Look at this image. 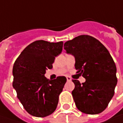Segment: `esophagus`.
<instances>
[{
    "label": "esophagus",
    "instance_id": "esophagus-1",
    "mask_svg": "<svg viewBox=\"0 0 123 123\" xmlns=\"http://www.w3.org/2000/svg\"><path fill=\"white\" fill-rule=\"evenodd\" d=\"M67 81H72V78L69 77V76H67Z\"/></svg>",
    "mask_w": 123,
    "mask_h": 123
}]
</instances>
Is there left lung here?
<instances>
[{
  "instance_id": "left-lung-1",
  "label": "left lung",
  "mask_w": 123,
  "mask_h": 123,
  "mask_svg": "<svg viewBox=\"0 0 123 123\" xmlns=\"http://www.w3.org/2000/svg\"><path fill=\"white\" fill-rule=\"evenodd\" d=\"M67 54L75 58V68L85 78L73 80L72 96L78 110L87 114L103 111L114 96L117 84L116 67L109 51L92 36L81 35L64 44Z\"/></svg>"
}]
</instances>
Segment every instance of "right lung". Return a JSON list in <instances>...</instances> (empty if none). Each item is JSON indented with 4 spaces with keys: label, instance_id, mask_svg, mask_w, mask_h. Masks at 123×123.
<instances>
[{
    "label": "right lung",
    "instance_id": "right-lung-1",
    "mask_svg": "<svg viewBox=\"0 0 123 123\" xmlns=\"http://www.w3.org/2000/svg\"><path fill=\"white\" fill-rule=\"evenodd\" d=\"M63 43L36 40L25 48L14 62L13 87L25 110L36 117H45L56 110L59 95L67 81L65 76L47 79L55 57L62 50Z\"/></svg>",
    "mask_w": 123,
    "mask_h": 123
}]
</instances>
